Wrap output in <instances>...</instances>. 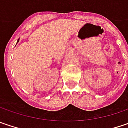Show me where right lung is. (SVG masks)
I'll use <instances>...</instances> for the list:
<instances>
[{
    "mask_svg": "<svg viewBox=\"0 0 128 128\" xmlns=\"http://www.w3.org/2000/svg\"><path fill=\"white\" fill-rule=\"evenodd\" d=\"M19 40H17V42H19Z\"/></svg>",
    "mask_w": 128,
    "mask_h": 128,
    "instance_id": "obj_1",
    "label": "right lung"
}]
</instances>
